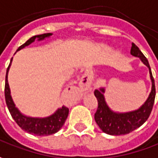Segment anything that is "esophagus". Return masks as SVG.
<instances>
[{"instance_id": "obj_1", "label": "esophagus", "mask_w": 158, "mask_h": 158, "mask_svg": "<svg viewBox=\"0 0 158 158\" xmlns=\"http://www.w3.org/2000/svg\"><path fill=\"white\" fill-rule=\"evenodd\" d=\"M92 78L90 74H84L79 81V87L83 91H88L92 85Z\"/></svg>"}]
</instances>
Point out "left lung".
I'll list each match as a JSON object with an SVG mask.
<instances>
[{
    "instance_id": "1",
    "label": "left lung",
    "mask_w": 158,
    "mask_h": 158,
    "mask_svg": "<svg viewBox=\"0 0 158 158\" xmlns=\"http://www.w3.org/2000/svg\"><path fill=\"white\" fill-rule=\"evenodd\" d=\"M130 53L134 57H139L141 61L149 68L150 79L152 83L151 91L148 99L143 106H140L136 110L127 113H117L110 109V107L107 106L104 97L105 88L101 87L99 90L94 91V95L98 101V108L94 114L95 122L104 133L111 135H126L141 127L148 120L155 101V81L152 76L148 59L134 43L132 44Z\"/></svg>"
}]
</instances>
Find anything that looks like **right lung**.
<instances>
[{
	"instance_id": "1",
	"label": "right lung",
	"mask_w": 158,
	"mask_h": 158,
	"mask_svg": "<svg viewBox=\"0 0 158 158\" xmlns=\"http://www.w3.org/2000/svg\"><path fill=\"white\" fill-rule=\"evenodd\" d=\"M52 35V33H45L42 35H34L30 37L23 45H21L17 49V51H20L23 49L24 47L30 45L35 39H37L38 41H41L46 37H50ZM12 59L13 57L11 58L9 65L7 69L6 79H5V100H6V103H7V106H8L11 116L13 117V119L20 128L28 133L35 135H50L52 134L57 133V131L62 128L66 118L68 116V107L63 106L60 108H57V110H56V112L52 114V115L44 117V118H34V117L26 116L24 114H23L18 110V108L15 106L14 101L12 100V97L10 95V88H9L8 81V73L9 67L12 63Z\"/></svg>"
}]
</instances>
